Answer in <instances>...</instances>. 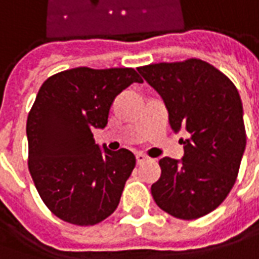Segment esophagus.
Returning a JSON list of instances; mask_svg holds the SVG:
<instances>
[{"label": "esophagus", "mask_w": 259, "mask_h": 259, "mask_svg": "<svg viewBox=\"0 0 259 259\" xmlns=\"http://www.w3.org/2000/svg\"><path fill=\"white\" fill-rule=\"evenodd\" d=\"M146 160H147V157H146L144 154H142V153H137V154H136V163H137V164H143Z\"/></svg>", "instance_id": "34e87169"}]
</instances>
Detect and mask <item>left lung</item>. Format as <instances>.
<instances>
[{"mask_svg": "<svg viewBox=\"0 0 259 259\" xmlns=\"http://www.w3.org/2000/svg\"><path fill=\"white\" fill-rule=\"evenodd\" d=\"M147 83L163 98L174 132L184 129V156L160 159L152 186L156 204L180 220L214 211L235 184L247 144L240 93L223 72L201 59L140 66Z\"/></svg>", "mask_w": 259, "mask_h": 259, "instance_id": "left-lung-1", "label": "left lung"}]
</instances>
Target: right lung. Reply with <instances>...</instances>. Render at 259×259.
I'll return each instance as SVG.
<instances>
[{
  "mask_svg": "<svg viewBox=\"0 0 259 259\" xmlns=\"http://www.w3.org/2000/svg\"><path fill=\"white\" fill-rule=\"evenodd\" d=\"M133 82H143L133 68L63 70L42 83L29 110V173L45 205L69 224L95 226L119 205L136 157L102 152L92 130L106 126L115 98Z\"/></svg>",
  "mask_w": 259,
  "mask_h": 259,
  "instance_id": "add662e5",
  "label": "right lung"
}]
</instances>
